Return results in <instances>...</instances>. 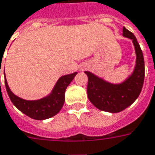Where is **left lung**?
<instances>
[{"mask_svg": "<svg viewBox=\"0 0 155 155\" xmlns=\"http://www.w3.org/2000/svg\"><path fill=\"white\" fill-rule=\"evenodd\" d=\"M123 36L133 41L136 64L133 73L119 84H113L85 71L88 76L87 95L90 101L99 110L111 113L123 111L134 103L141 92L144 81V59L137 38L123 27Z\"/></svg>", "mask_w": 155, "mask_h": 155, "instance_id": "8db88e82", "label": "left lung"}]
</instances>
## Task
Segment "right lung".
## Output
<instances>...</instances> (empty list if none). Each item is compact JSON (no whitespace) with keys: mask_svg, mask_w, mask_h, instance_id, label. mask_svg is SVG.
<instances>
[{"mask_svg":"<svg viewBox=\"0 0 155 155\" xmlns=\"http://www.w3.org/2000/svg\"><path fill=\"white\" fill-rule=\"evenodd\" d=\"M76 74L77 72H74L72 74L61 76L56 82L51 93L38 100H25L16 96L9 88V85L6 81V75H5V85L10 99L18 110H20L25 115L28 116L29 117L32 119L45 120L55 116L61 110L63 105L64 103L65 90Z\"/></svg>","mask_w":155,"mask_h":155,"instance_id":"1","label":"right lung"}]
</instances>
